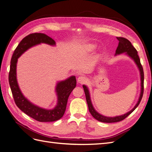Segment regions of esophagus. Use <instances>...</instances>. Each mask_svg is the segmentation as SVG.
I'll return each mask as SVG.
<instances>
[{
  "label": "esophagus",
  "mask_w": 152,
  "mask_h": 152,
  "mask_svg": "<svg viewBox=\"0 0 152 152\" xmlns=\"http://www.w3.org/2000/svg\"><path fill=\"white\" fill-rule=\"evenodd\" d=\"M87 80V78L85 77V76H79L78 77H77V82H78L79 83H83L84 82H85Z\"/></svg>",
  "instance_id": "obj_1"
}]
</instances>
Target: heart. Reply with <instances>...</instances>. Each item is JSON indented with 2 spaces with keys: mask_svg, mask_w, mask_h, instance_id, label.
Masks as SVG:
<instances>
[{
  "mask_svg": "<svg viewBox=\"0 0 152 152\" xmlns=\"http://www.w3.org/2000/svg\"><path fill=\"white\" fill-rule=\"evenodd\" d=\"M96 45L95 44H86L83 46V53L85 54H88L92 53V51L96 49Z\"/></svg>",
  "mask_w": 152,
  "mask_h": 152,
  "instance_id": "obj_1",
  "label": "heart"
}]
</instances>
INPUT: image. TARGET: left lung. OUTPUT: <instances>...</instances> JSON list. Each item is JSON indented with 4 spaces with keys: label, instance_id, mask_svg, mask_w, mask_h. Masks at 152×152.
Segmentation results:
<instances>
[{
    "label": "left lung",
    "instance_id": "1",
    "mask_svg": "<svg viewBox=\"0 0 152 152\" xmlns=\"http://www.w3.org/2000/svg\"><path fill=\"white\" fill-rule=\"evenodd\" d=\"M117 39L119 41L118 47L115 50V56L119 55V54H124L125 55L130 58L131 59L134 61L135 65H137V67L139 69V74H140V81H141V91H140V94L139 98L137 100V102L135 104L134 107L132 108L131 110L129 112H126V113L120 115H116L114 117H108L103 115L99 113L98 112H97L96 110L94 108V106H93L91 98V94L89 89L87 85H83V88L85 94V97H86L87 103L88 104V110L91 115L94 117V118L99 121L100 122L103 123H115L119 122L125 119L127 116L129 115L132 112H133L136 108L138 107L140 102H141V99L142 98L143 95V91H144V72L142 65L141 64V61H140L139 57L137 54V51L136 50L134 47L132 45L131 42L127 40L126 38H122V37H117Z\"/></svg>",
    "mask_w": 152,
    "mask_h": 152
}]
</instances>
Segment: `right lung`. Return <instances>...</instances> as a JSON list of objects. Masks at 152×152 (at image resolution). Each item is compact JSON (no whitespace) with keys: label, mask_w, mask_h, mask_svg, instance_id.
Masks as SVG:
<instances>
[{"label":"right lung","mask_w":152,"mask_h":152,"mask_svg":"<svg viewBox=\"0 0 152 152\" xmlns=\"http://www.w3.org/2000/svg\"><path fill=\"white\" fill-rule=\"evenodd\" d=\"M41 44H46L51 46L56 45L55 41L44 33L30 34L19 43L11 60L9 83L15 102L23 112L38 121L53 122L61 119L64 115L69 96L76 86V80L75 76H71L64 80L58 81L55 87L57 97L56 104L51 109L39 107L26 98L22 94L17 81L18 59L26 50Z\"/></svg>","instance_id":"1"}]
</instances>
